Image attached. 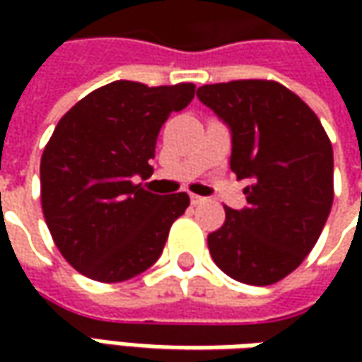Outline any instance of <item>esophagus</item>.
I'll return each instance as SVG.
<instances>
[{"label": "esophagus", "mask_w": 362, "mask_h": 362, "mask_svg": "<svg viewBox=\"0 0 362 362\" xmlns=\"http://www.w3.org/2000/svg\"><path fill=\"white\" fill-rule=\"evenodd\" d=\"M191 203H193V205H202V203H205V197L191 193Z\"/></svg>", "instance_id": "34e87169"}]
</instances>
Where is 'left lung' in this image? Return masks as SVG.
<instances>
[{
	"instance_id": "obj_1",
	"label": "left lung",
	"mask_w": 362,
	"mask_h": 362,
	"mask_svg": "<svg viewBox=\"0 0 362 362\" xmlns=\"http://www.w3.org/2000/svg\"><path fill=\"white\" fill-rule=\"evenodd\" d=\"M197 98L231 132L230 167L247 205L226 207L207 235L209 254L230 278L268 286L302 264L332 207V145L310 106L272 80L205 84Z\"/></svg>"
}]
</instances>
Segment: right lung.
<instances>
[{"label":"right lung","mask_w":362,"mask_h":362,"mask_svg":"<svg viewBox=\"0 0 362 362\" xmlns=\"http://www.w3.org/2000/svg\"><path fill=\"white\" fill-rule=\"evenodd\" d=\"M193 84L117 80L64 115L40 163L42 209L66 262L96 282H124L163 254L187 193L157 195L148 179L160 127L193 100Z\"/></svg>","instance_id":"right-lung-1"}]
</instances>
